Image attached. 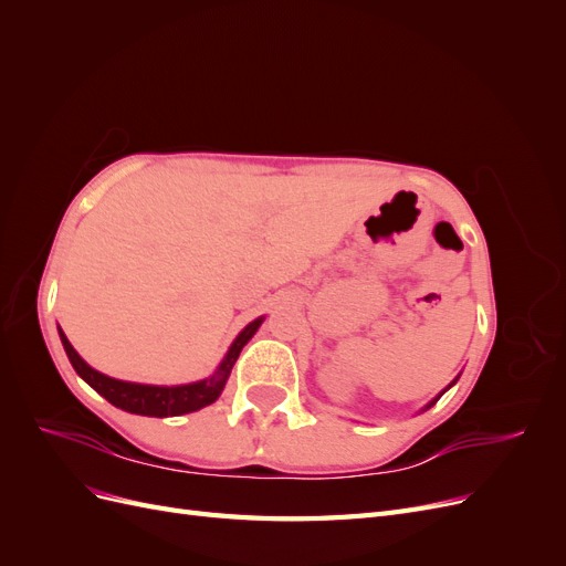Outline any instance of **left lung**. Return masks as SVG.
Wrapping results in <instances>:
<instances>
[{"instance_id": "left-lung-1", "label": "left lung", "mask_w": 566, "mask_h": 566, "mask_svg": "<svg viewBox=\"0 0 566 566\" xmlns=\"http://www.w3.org/2000/svg\"><path fill=\"white\" fill-rule=\"evenodd\" d=\"M453 382H455V380H453ZM453 382H451V385H453ZM451 385H449V387H451ZM443 391H447V389H443ZM443 391H441V394H443ZM441 394H439V397H441ZM439 397H437L434 401H430V403H427V406H424V410H427V408H432V406H434V403L439 401Z\"/></svg>"}]
</instances>
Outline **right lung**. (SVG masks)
<instances>
[{
	"label": "right lung",
	"mask_w": 566,
	"mask_h": 566,
	"mask_svg": "<svg viewBox=\"0 0 566 566\" xmlns=\"http://www.w3.org/2000/svg\"><path fill=\"white\" fill-rule=\"evenodd\" d=\"M262 321H264V316L254 318L250 325H245L241 335L233 339V345L229 347L224 361L219 364L214 375H210V378H205V380L191 382V385H175V387L139 385V382H125V380L108 378V375L94 370L87 361H84V358L73 349L71 342H67V337L61 328H59V335H61L63 349H65L67 358H71L75 373L90 387H94L106 401L127 410V413L150 416V418H169V416L193 413V410H200L219 399V394L229 380L238 354H241V349L248 345V339L256 333Z\"/></svg>",
	"instance_id": "obj_1"
}]
</instances>
